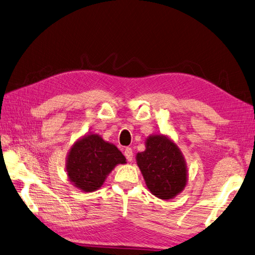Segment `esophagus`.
<instances>
[{
	"instance_id": "esophagus-1",
	"label": "esophagus",
	"mask_w": 255,
	"mask_h": 255,
	"mask_svg": "<svg viewBox=\"0 0 255 255\" xmlns=\"http://www.w3.org/2000/svg\"><path fill=\"white\" fill-rule=\"evenodd\" d=\"M124 155H125V157L127 158L128 161H131L133 158V153H132V149L130 147H126L125 151H124Z\"/></svg>"
}]
</instances>
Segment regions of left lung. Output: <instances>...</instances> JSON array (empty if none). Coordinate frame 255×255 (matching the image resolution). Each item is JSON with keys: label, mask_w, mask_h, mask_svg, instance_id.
Here are the masks:
<instances>
[{"label": "left lung", "mask_w": 255, "mask_h": 255, "mask_svg": "<svg viewBox=\"0 0 255 255\" xmlns=\"http://www.w3.org/2000/svg\"><path fill=\"white\" fill-rule=\"evenodd\" d=\"M136 164L153 195L171 199L186 185V165L177 144L164 135H152L146 149L136 154Z\"/></svg>", "instance_id": "left-lung-1"}]
</instances>
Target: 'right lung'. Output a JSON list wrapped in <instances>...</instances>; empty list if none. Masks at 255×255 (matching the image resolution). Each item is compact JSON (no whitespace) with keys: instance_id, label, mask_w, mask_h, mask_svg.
Returning <instances> with one entry per match:
<instances>
[{"instance_id":"add662e5","label":"right lung","mask_w":255,"mask_h":255,"mask_svg":"<svg viewBox=\"0 0 255 255\" xmlns=\"http://www.w3.org/2000/svg\"><path fill=\"white\" fill-rule=\"evenodd\" d=\"M119 164H126L120 149L98 134H89L72 146L67 172L77 188L90 193L103 184L107 175Z\"/></svg>"}]
</instances>
